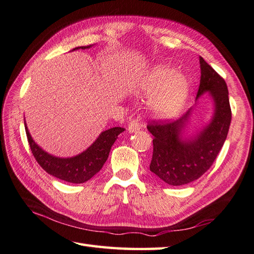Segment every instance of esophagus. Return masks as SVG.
Masks as SVG:
<instances>
[{
  "mask_svg": "<svg viewBox=\"0 0 254 254\" xmlns=\"http://www.w3.org/2000/svg\"><path fill=\"white\" fill-rule=\"evenodd\" d=\"M143 124L139 122L138 119H133V120L128 123V132L133 133V132H137L139 128H142Z\"/></svg>",
  "mask_w": 254,
  "mask_h": 254,
  "instance_id": "34e87169",
  "label": "esophagus"
}]
</instances>
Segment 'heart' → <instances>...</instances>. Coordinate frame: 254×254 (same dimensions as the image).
<instances>
[{
    "instance_id": "heart-1",
    "label": "heart",
    "mask_w": 254,
    "mask_h": 254,
    "mask_svg": "<svg viewBox=\"0 0 254 254\" xmlns=\"http://www.w3.org/2000/svg\"><path fill=\"white\" fill-rule=\"evenodd\" d=\"M139 89L153 95L150 109L159 118H170L179 111L188 96V82L171 68L156 66L142 78Z\"/></svg>"
}]
</instances>
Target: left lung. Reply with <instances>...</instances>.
<instances>
[{
    "mask_svg": "<svg viewBox=\"0 0 254 254\" xmlns=\"http://www.w3.org/2000/svg\"><path fill=\"white\" fill-rule=\"evenodd\" d=\"M199 65L201 79L196 99L209 91L215 105L208 126L195 137L182 139L181 133L191 109L176 121L153 120L147 126L154 136L149 169L169 186L188 185L203 176L216 159L229 131L231 109L227 85L202 57Z\"/></svg>",
    "mask_w": 254,
    "mask_h": 254,
    "instance_id": "obj_1",
    "label": "left lung"
}]
</instances>
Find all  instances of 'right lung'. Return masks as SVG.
<instances>
[{"label": "right lung", "mask_w": 254, "mask_h": 254, "mask_svg": "<svg viewBox=\"0 0 254 254\" xmlns=\"http://www.w3.org/2000/svg\"><path fill=\"white\" fill-rule=\"evenodd\" d=\"M90 47L91 46L77 47L73 50H77L80 48L87 49ZM25 130L31 153L42 169L46 170L49 175L63 181L84 183L88 181L90 178H93L102 168V166L108 159V156H109L111 146L116 142L119 134L124 131V128L117 127L104 131L85 152L71 158H59L46 153L34 142L28 128L26 127V122Z\"/></svg>", "instance_id": "right-lung-1"}]
</instances>
